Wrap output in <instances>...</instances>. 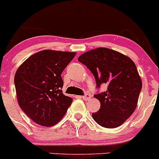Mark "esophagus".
<instances>
[{
  "mask_svg": "<svg viewBox=\"0 0 159 159\" xmlns=\"http://www.w3.org/2000/svg\"><path fill=\"white\" fill-rule=\"evenodd\" d=\"M81 98H82L84 100H85V101H87V100H89L91 98H92V95H91L90 94H85L84 95L81 96Z\"/></svg>",
  "mask_w": 159,
  "mask_h": 159,
  "instance_id": "1",
  "label": "esophagus"
}]
</instances>
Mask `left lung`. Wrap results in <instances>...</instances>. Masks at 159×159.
I'll return each instance as SVG.
<instances>
[{"label": "left lung", "mask_w": 159, "mask_h": 159, "mask_svg": "<svg viewBox=\"0 0 159 159\" xmlns=\"http://www.w3.org/2000/svg\"><path fill=\"white\" fill-rule=\"evenodd\" d=\"M86 66L96 81L97 88L107 84V90L94 95L100 109L92 118L106 128L122 125L133 114L142 88L141 77L134 61L126 55L109 48L89 50L78 58Z\"/></svg>", "instance_id": "left-lung-1"}]
</instances>
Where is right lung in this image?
I'll list each match as a JSON object with an SVG mask.
<instances>
[{
    "label": "right lung",
    "mask_w": 159,
    "mask_h": 159,
    "mask_svg": "<svg viewBox=\"0 0 159 159\" xmlns=\"http://www.w3.org/2000/svg\"><path fill=\"white\" fill-rule=\"evenodd\" d=\"M76 53L45 50L29 57L15 75L17 99L35 124L51 127L64 117L72 98L63 94L61 74Z\"/></svg>",
    "instance_id": "1"
}]
</instances>
